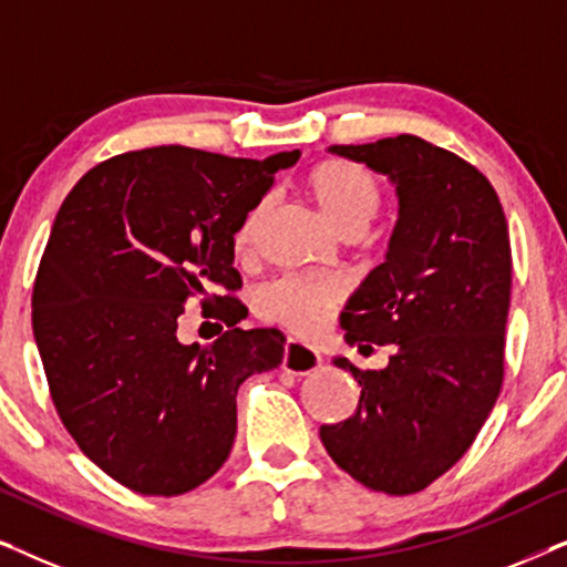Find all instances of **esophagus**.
Listing matches in <instances>:
<instances>
[{
    "instance_id": "1",
    "label": "esophagus",
    "mask_w": 567,
    "mask_h": 567,
    "mask_svg": "<svg viewBox=\"0 0 567 567\" xmlns=\"http://www.w3.org/2000/svg\"><path fill=\"white\" fill-rule=\"evenodd\" d=\"M281 367H284L286 374H293V377L312 374V371L320 367V353L289 338L284 343V361H281Z\"/></svg>"
}]
</instances>
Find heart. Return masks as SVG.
Segmentation results:
<instances>
[{
  "label": "heart",
  "instance_id": "obj_1",
  "mask_svg": "<svg viewBox=\"0 0 567 567\" xmlns=\"http://www.w3.org/2000/svg\"><path fill=\"white\" fill-rule=\"evenodd\" d=\"M301 190L328 221V227L340 237H355L363 231L382 204V185L377 175L359 162L338 157L322 159L309 167L301 181ZM262 212H266L262 204L252 206L239 221L235 231L237 258H250L255 252ZM340 297H343V289L330 278L284 276L255 293V312L262 320L291 330L293 336L312 338L330 322Z\"/></svg>",
  "mask_w": 567,
  "mask_h": 567
}]
</instances>
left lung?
<instances>
[{"label": "left lung", "instance_id": "8db88e82", "mask_svg": "<svg viewBox=\"0 0 567 567\" xmlns=\"http://www.w3.org/2000/svg\"><path fill=\"white\" fill-rule=\"evenodd\" d=\"M398 185L386 260L340 312L348 346H394L386 369L361 371L355 413L322 425L332 462L371 491L410 495L452 470L503 384L511 239L498 193L475 165L421 136L336 144Z\"/></svg>", "mask_w": 567, "mask_h": 567}]
</instances>
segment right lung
<instances>
[{
  "label": "right lung",
  "mask_w": 567,
  "mask_h": 567,
  "mask_svg": "<svg viewBox=\"0 0 567 567\" xmlns=\"http://www.w3.org/2000/svg\"><path fill=\"white\" fill-rule=\"evenodd\" d=\"M297 159L154 146L100 162L61 204L33 336L64 429L128 491L169 498L206 483L235 444L239 384L281 363V332L237 328L231 262L239 221ZM190 298L228 324L214 344L176 340Z\"/></svg>",
  "instance_id": "add662e5"
}]
</instances>
